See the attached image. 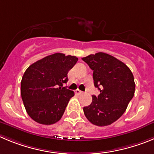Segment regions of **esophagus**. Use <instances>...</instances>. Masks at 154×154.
<instances>
[{
    "label": "esophagus",
    "instance_id": "esophagus-1",
    "mask_svg": "<svg viewBox=\"0 0 154 154\" xmlns=\"http://www.w3.org/2000/svg\"><path fill=\"white\" fill-rule=\"evenodd\" d=\"M75 93L77 94H82L83 93V91H80L79 89H77V90H75Z\"/></svg>",
    "mask_w": 154,
    "mask_h": 154
}]
</instances>
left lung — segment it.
<instances>
[{
    "label": "left lung",
    "instance_id": "8db88e82",
    "mask_svg": "<svg viewBox=\"0 0 154 154\" xmlns=\"http://www.w3.org/2000/svg\"><path fill=\"white\" fill-rule=\"evenodd\" d=\"M82 60L93 70L94 85L100 91L98 97L92 95L91 105L83 108L85 115L97 126L111 125L122 116L134 97L133 74L125 63L105 53Z\"/></svg>",
    "mask_w": 154,
    "mask_h": 154
}]
</instances>
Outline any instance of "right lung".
Instances as JSON below:
<instances>
[{"mask_svg":"<svg viewBox=\"0 0 154 154\" xmlns=\"http://www.w3.org/2000/svg\"><path fill=\"white\" fill-rule=\"evenodd\" d=\"M78 58L54 53L29 66L21 80L20 93L29 116L41 125L56 123L63 117L74 91L63 87Z\"/></svg>","mask_w":154,"mask_h":154,"instance_id":"add662e5","label":"right lung"}]
</instances>
